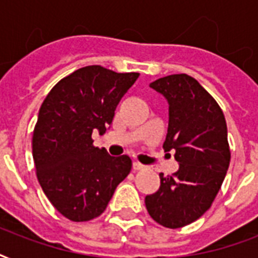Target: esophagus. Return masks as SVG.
<instances>
[{
  "label": "esophagus",
  "mask_w": 258,
  "mask_h": 258,
  "mask_svg": "<svg viewBox=\"0 0 258 258\" xmlns=\"http://www.w3.org/2000/svg\"><path fill=\"white\" fill-rule=\"evenodd\" d=\"M143 167H145V166L141 165L139 162H134V163H133V170H134V171H138V170H142V169H143Z\"/></svg>",
  "instance_id": "esophagus-1"
}]
</instances>
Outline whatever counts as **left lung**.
Instances as JSON below:
<instances>
[{
	"instance_id": "left-lung-1",
	"label": "left lung",
	"mask_w": 258,
	"mask_h": 258,
	"mask_svg": "<svg viewBox=\"0 0 258 258\" xmlns=\"http://www.w3.org/2000/svg\"><path fill=\"white\" fill-rule=\"evenodd\" d=\"M169 104L165 151H175L178 171L159 174L158 191L146 196L147 212L165 228L197 221L210 206L224 182L230 150L222 109L196 79L170 75L150 84Z\"/></svg>"
}]
</instances>
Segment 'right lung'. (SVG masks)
<instances>
[{
    "label": "right lung",
    "instance_id": "1",
    "mask_svg": "<svg viewBox=\"0 0 258 258\" xmlns=\"http://www.w3.org/2000/svg\"><path fill=\"white\" fill-rule=\"evenodd\" d=\"M139 74L100 66L75 71L52 88L38 111L33 159L38 182L58 213L75 222L104 212L131 171L128 155L111 157L93 147L92 134L111 127L119 101Z\"/></svg>",
    "mask_w": 258,
    "mask_h": 258
}]
</instances>
